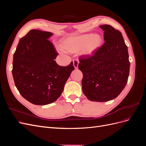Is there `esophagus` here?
Segmentation results:
<instances>
[{
    "label": "esophagus",
    "mask_w": 146,
    "mask_h": 146,
    "mask_svg": "<svg viewBox=\"0 0 146 146\" xmlns=\"http://www.w3.org/2000/svg\"><path fill=\"white\" fill-rule=\"evenodd\" d=\"M78 63H79V61H78V60L75 59V60H73V65H74V67L75 68V69H77L78 68Z\"/></svg>",
    "instance_id": "34e87169"
}]
</instances>
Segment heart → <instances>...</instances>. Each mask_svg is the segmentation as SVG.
<instances>
[{"label": "heart", "mask_w": 146, "mask_h": 146, "mask_svg": "<svg viewBox=\"0 0 146 146\" xmlns=\"http://www.w3.org/2000/svg\"><path fill=\"white\" fill-rule=\"evenodd\" d=\"M103 39L99 34H83L77 36L69 38L60 45L58 50L60 53L66 51L77 52L80 50L81 54L85 56H90L101 46Z\"/></svg>", "instance_id": "obj_1"}]
</instances>
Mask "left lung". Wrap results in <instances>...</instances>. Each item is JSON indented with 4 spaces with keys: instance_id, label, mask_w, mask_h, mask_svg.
<instances>
[{
    "instance_id": "obj_1",
    "label": "left lung",
    "mask_w": 146,
    "mask_h": 146,
    "mask_svg": "<svg viewBox=\"0 0 146 146\" xmlns=\"http://www.w3.org/2000/svg\"><path fill=\"white\" fill-rule=\"evenodd\" d=\"M104 31L105 43L93 56L80 59L84 94L91 101L107 102L120 94L130 72L128 48L122 33L110 25L99 26Z\"/></svg>"
}]
</instances>
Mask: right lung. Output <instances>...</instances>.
Returning <instances> with one entry per match:
<instances>
[{
    "label": "right lung",
    "mask_w": 146,
    "mask_h": 146,
    "mask_svg": "<svg viewBox=\"0 0 146 146\" xmlns=\"http://www.w3.org/2000/svg\"><path fill=\"white\" fill-rule=\"evenodd\" d=\"M54 33L31 30L20 39L13 55L12 74L23 98L35 105L54 102L74 69L73 63L59 66L57 54L49 39Z\"/></svg>",
    "instance_id": "add662e5"
}]
</instances>
